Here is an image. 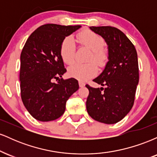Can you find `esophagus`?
I'll list each match as a JSON object with an SVG mask.
<instances>
[{"instance_id": "obj_1", "label": "esophagus", "mask_w": 157, "mask_h": 157, "mask_svg": "<svg viewBox=\"0 0 157 157\" xmlns=\"http://www.w3.org/2000/svg\"><path fill=\"white\" fill-rule=\"evenodd\" d=\"M79 86H80V87H83L85 86V83L83 82H82V81H79Z\"/></svg>"}]
</instances>
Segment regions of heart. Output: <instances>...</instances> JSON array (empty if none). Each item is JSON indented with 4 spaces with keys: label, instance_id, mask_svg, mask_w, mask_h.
Segmentation results:
<instances>
[{
    "label": "heart",
    "instance_id": "1",
    "mask_svg": "<svg viewBox=\"0 0 157 157\" xmlns=\"http://www.w3.org/2000/svg\"><path fill=\"white\" fill-rule=\"evenodd\" d=\"M77 40L82 46H86L91 50V54L88 57L87 61L91 63L81 64L75 63L68 68V74L70 77L80 81H86L91 78L97 74V68L94 63L102 66L107 59V53L103 49L104 40L100 35L91 30L85 29L79 32L77 35ZM76 54V45L71 37H66L60 46V56L65 63L71 64L75 61Z\"/></svg>",
    "mask_w": 157,
    "mask_h": 157
}]
</instances>
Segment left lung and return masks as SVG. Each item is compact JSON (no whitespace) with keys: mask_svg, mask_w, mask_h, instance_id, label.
Here are the masks:
<instances>
[{"mask_svg":"<svg viewBox=\"0 0 157 157\" xmlns=\"http://www.w3.org/2000/svg\"><path fill=\"white\" fill-rule=\"evenodd\" d=\"M108 45V60L105 68L93 81L105 86L86 87L89 94L86 109L91 118L105 124H114L122 120L134 102L139 82L137 53L123 32L112 26H91Z\"/></svg>","mask_w":157,"mask_h":157,"instance_id":"8db88e82","label":"left lung"}]
</instances>
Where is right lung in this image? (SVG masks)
<instances>
[{
    "label": "right lung",
    "mask_w": 157,
    "mask_h": 157,
    "mask_svg": "<svg viewBox=\"0 0 157 157\" xmlns=\"http://www.w3.org/2000/svg\"><path fill=\"white\" fill-rule=\"evenodd\" d=\"M80 27L43 25L32 32L23 46L20 70L21 99L37 120L52 121L62 116L66 101L79 89L76 79L62 78L66 69L60 46L66 37Z\"/></svg>",
    "instance_id": "1"
}]
</instances>
